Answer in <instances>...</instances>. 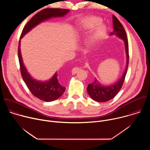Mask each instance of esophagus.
<instances>
[{
  "label": "esophagus",
  "mask_w": 150,
  "mask_h": 150,
  "mask_svg": "<svg viewBox=\"0 0 150 150\" xmlns=\"http://www.w3.org/2000/svg\"><path fill=\"white\" fill-rule=\"evenodd\" d=\"M79 70H80V69H79V68H77V67L74 68L72 69V75L76 74Z\"/></svg>",
  "instance_id": "obj_1"
}]
</instances>
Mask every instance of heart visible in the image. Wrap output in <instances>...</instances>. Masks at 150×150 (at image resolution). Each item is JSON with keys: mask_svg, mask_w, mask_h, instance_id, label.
Instances as JSON below:
<instances>
[{"mask_svg": "<svg viewBox=\"0 0 150 150\" xmlns=\"http://www.w3.org/2000/svg\"><path fill=\"white\" fill-rule=\"evenodd\" d=\"M101 19L94 16L87 17L78 24L76 31L79 35H83L88 33L96 26L88 40L87 46L88 49H93L96 46L104 37L106 32V26L101 23Z\"/></svg>", "mask_w": 150, "mask_h": 150, "instance_id": "b5f03b06", "label": "heart"}]
</instances>
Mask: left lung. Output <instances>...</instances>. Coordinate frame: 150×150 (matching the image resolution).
I'll return each mask as SVG.
<instances>
[{"mask_svg":"<svg viewBox=\"0 0 150 150\" xmlns=\"http://www.w3.org/2000/svg\"><path fill=\"white\" fill-rule=\"evenodd\" d=\"M113 31L110 33V36L116 35L124 41L126 54V66L121 78L115 83L110 85H105L100 83L96 78L94 82L87 87V92L90 97L98 102H106L113 98L121 89L127 73L129 63V47L125 30L118 19L113 15Z\"/></svg>","mask_w":150,"mask_h":150,"instance_id":"1","label":"left lung"}]
</instances>
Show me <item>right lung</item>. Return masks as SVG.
Here are the masks:
<instances>
[{"instance_id": "1", "label": "right lung", "mask_w": 150, "mask_h": 150, "mask_svg": "<svg viewBox=\"0 0 150 150\" xmlns=\"http://www.w3.org/2000/svg\"><path fill=\"white\" fill-rule=\"evenodd\" d=\"M69 12V9L59 8H47L41 10L28 21L20 37L18 54L21 75L31 93L37 98L46 102L52 101L59 98L65 92L66 88L59 82L56 72L46 81H37L33 78L23 63L20 49L21 39L41 23L52 18L63 17Z\"/></svg>"}]
</instances>
